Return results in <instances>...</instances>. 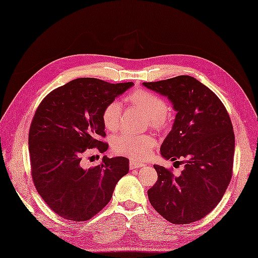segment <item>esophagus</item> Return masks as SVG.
Instances as JSON below:
<instances>
[{"label": "esophagus", "mask_w": 258, "mask_h": 258, "mask_svg": "<svg viewBox=\"0 0 258 258\" xmlns=\"http://www.w3.org/2000/svg\"><path fill=\"white\" fill-rule=\"evenodd\" d=\"M141 167H144L143 163L134 161V160H131V161H130V168H131L132 170H133V169H137V168H141Z\"/></svg>", "instance_id": "obj_1"}]
</instances>
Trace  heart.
<instances>
[{
  "label": "heart",
  "instance_id": "b5f03b06",
  "mask_svg": "<svg viewBox=\"0 0 258 258\" xmlns=\"http://www.w3.org/2000/svg\"><path fill=\"white\" fill-rule=\"evenodd\" d=\"M127 100L140 109L149 117V122L156 128L163 127L168 122V105L164 99L154 92L144 89L132 91ZM122 107L117 101L109 102L102 111V123L107 131L115 132L120 127ZM156 141L149 135H131L122 133L113 138L112 148L116 154L126 156L135 160H143L147 158Z\"/></svg>",
  "mask_w": 258,
  "mask_h": 258
}]
</instances>
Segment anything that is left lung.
I'll use <instances>...</instances> for the list:
<instances>
[{"instance_id": "left-lung-1", "label": "left lung", "mask_w": 258, "mask_h": 258, "mask_svg": "<svg viewBox=\"0 0 258 258\" xmlns=\"http://www.w3.org/2000/svg\"><path fill=\"white\" fill-rule=\"evenodd\" d=\"M143 85L167 97L176 112L160 147L162 158L185 159L179 175L155 164L158 181L148 189L149 202L171 223L201 220L221 201L232 176L234 133L230 116L220 99L192 76Z\"/></svg>"}]
</instances>
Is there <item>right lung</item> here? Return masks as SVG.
Masks as SVG:
<instances>
[{"mask_svg": "<svg viewBox=\"0 0 258 258\" xmlns=\"http://www.w3.org/2000/svg\"><path fill=\"white\" fill-rule=\"evenodd\" d=\"M133 83L110 84L83 77L51 91L36 111L29 130L31 174L42 200L55 214L86 221L107 205L116 183L128 172V159L108 158L96 167L82 161L86 150L108 144L102 111Z\"/></svg>", "mask_w": 258, "mask_h": 258, "instance_id": "obj_1", "label": "right lung"}]
</instances>
